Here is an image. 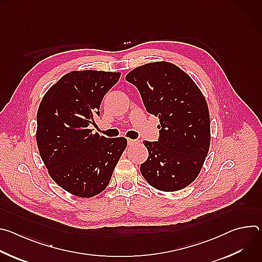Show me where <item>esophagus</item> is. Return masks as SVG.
Listing matches in <instances>:
<instances>
[{
	"label": "esophagus",
	"instance_id": "1",
	"mask_svg": "<svg viewBox=\"0 0 262 262\" xmlns=\"http://www.w3.org/2000/svg\"><path fill=\"white\" fill-rule=\"evenodd\" d=\"M127 143H128L129 146H134V145H138V144H139V141H138V140L128 139V140H127Z\"/></svg>",
	"mask_w": 262,
	"mask_h": 262
}]
</instances>
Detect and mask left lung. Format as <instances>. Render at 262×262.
<instances>
[{"label": "left lung", "mask_w": 262, "mask_h": 262, "mask_svg": "<svg viewBox=\"0 0 262 262\" xmlns=\"http://www.w3.org/2000/svg\"><path fill=\"white\" fill-rule=\"evenodd\" d=\"M125 80L138 88L148 113L160 119L159 140L143 142L149 154L140 167L143 177L160 191L185 188L198 176L210 144L209 112L202 92L169 62L139 66Z\"/></svg>", "instance_id": "8db88e82"}]
</instances>
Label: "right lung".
<instances>
[{"mask_svg":"<svg viewBox=\"0 0 262 262\" xmlns=\"http://www.w3.org/2000/svg\"><path fill=\"white\" fill-rule=\"evenodd\" d=\"M120 74L71 71L50 88L39 104L36 141L40 157L53 180L74 196L101 193L126 148L125 138L107 139L89 128Z\"/></svg>","mask_w":262,"mask_h":262,"instance_id":"right-lung-1","label":"right lung"}]
</instances>
